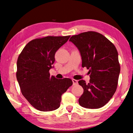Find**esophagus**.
<instances>
[{"mask_svg": "<svg viewBox=\"0 0 133 133\" xmlns=\"http://www.w3.org/2000/svg\"><path fill=\"white\" fill-rule=\"evenodd\" d=\"M72 81H73V83L74 85H77L78 84V81L77 80L73 79V80H72Z\"/></svg>", "mask_w": 133, "mask_h": 133, "instance_id": "esophagus-1", "label": "esophagus"}]
</instances>
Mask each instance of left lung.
<instances>
[{"mask_svg": "<svg viewBox=\"0 0 133 133\" xmlns=\"http://www.w3.org/2000/svg\"><path fill=\"white\" fill-rule=\"evenodd\" d=\"M70 42L77 47L82 67L89 69L90 82L78 81L84 92L79 104L87 109H99L109 102L117 89L120 72L117 50L100 33L87 31L72 36Z\"/></svg>", "mask_w": 133, "mask_h": 133, "instance_id": "obj_1", "label": "left lung"}]
</instances>
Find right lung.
<instances>
[{"instance_id": "obj_1", "label": "right lung", "mask_w": 133, "mask_h": 133, "mask_svg": "<svg viewBox=\"0 0 133 133\" xmlns=\"http://www.w3.org/2000/svg\"><path fill=\"white\" fill-rule=\"evenodd\" d=\"M70 37L47 36L31 40L18 57L16 78L23 96L35 109L53 111L60 107L62 96L73 84L68 78L50 76L55 55Z\"/></svg>"}]
</instances>
